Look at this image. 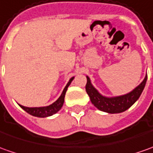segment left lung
Returning <instances> with one entry per match:
<instances>
[{"mask_svg":"<svg viewBox=\"0 0 153 153\" xmlns=\"http://www.w3.org/2000/svg\"><path fill=\"white\" fill-rule=\"evenodd\" d=\"M146 79H147V75L135 90L128 94L121 96L113 97V98H107L102 96L94 89L90 83V78L87 76V83L85 85V90L87 94L90 96V101L100 111L107 113H111V114L120 113L129 109L139 99L146 85Z\"/></svg>","mask_w":153,"mask_h":153,"instance_id":"8db88e82","label":"left lung"}]
</instances>
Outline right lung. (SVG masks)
Here are the masks:
<instances>
[{"mask_svg": "<svg viewBox=\"0 0 153 153\" xmlns=\"http://www.w3.org/2000/svg\"><path fill=\"white\" fill-rule=\"evenodd\" d=\"M73 79H74V77L69 79L68 83L65 86L64 90H63V93L60 95V97L54 103H53L52 105H48V106L33 107V108H30V107H25L23 105H19L25 111H27L28 114H30V115H32L33 116H37V117H47V116H53V114H55V113H57V112L59 111V110L62 108V106H63V102H64L65 93H66L67 89H68L69 85L71 84Z\"/></svg>", "mask_w": 153, "mask_h": 153, "instance_id": "add662e5", "label": "right lung"}]
</instances>
